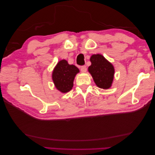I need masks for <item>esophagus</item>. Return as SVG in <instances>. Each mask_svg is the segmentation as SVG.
<instances>
[{
	"label": "esophagus",
	"instance_id": "obj_1",
	"mask_svg": "<svg viewBox=\"0 0 155 155\" xmlns=\"http://www.w3.org/2000/svg\"><path fill=\"white\" fill-rule=\"evenodd\" d=\"M87 68L86 66H82L81 67V71L82 72H87Z\"/></svg>",
	"mask_w": 155,
	"mask_h": 155
}]
</instances>
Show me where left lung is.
I'll list each match as a JSON object with an SVG mask.
<instances>
[{
	"mask_svg": "<svg viewBox=\"0 0 155 155\" xmlns=\"http://www.w3.org/2000/svg\"><path fill=\"white\" fill-rule=\"evenodd\" d=\"M91 65L88 70L96 85L101 88L108 89L113 81L114 68L110 62L100 54H94L91 57Z\"/></svg>",
	"mask_w": 155,
	"mask_h": 155,
	"instance_id": "8db88e82",
	"label": "left lung"
}]
</instances>
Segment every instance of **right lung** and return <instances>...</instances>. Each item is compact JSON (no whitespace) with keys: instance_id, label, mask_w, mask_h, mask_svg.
Listing matches in <instances>:
<instances>
[{"instance_id":"add662e5","label":"right lung","mask_w":155,"mask_h":155,"mask_svg":"<svg viewBox=\"0 0 155 155\" xmlns=\"http://www.w3.org/2000/svg\"><path fill=\"white\" fill-rule=\"evenodd\" d=\"M79 70L74 64H69L66 60L58 63L52 72V80L55 88L63 93L71 91L74 80Z\"/></svg>"}]
</instances>
